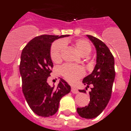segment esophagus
<instances>
[{
	"mask_svg": "<svg viewBox=\"0 0 131 131\" xmlns=\"http://www.w3.org/2000/svg\"><path fill=\"white\" fill-rule=\"evenodd\" d=\"M71 92L73 94H77L79 92L78 89L75 87H71Z\"/></svg>",
	"mask_w": 131,
	"mask_h": 131,
	"instance_id": "1",
	"label": "esophagus"
}]
</instances>
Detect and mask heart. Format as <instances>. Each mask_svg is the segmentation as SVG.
I'll use <instances>...</instances> for the list:
<instances>
[{"label": "heart", "mask_w": 131, "mask_h": 131, "mask_svg": "<svg viewBox=\"0 0 131 131\" xmlns=\"http://www.w3.org/2000/svg\"><path fill=\"white\" fill-rule=\"evenodd\" d=\"M66 41H58L52 45L50 50V57L54 63H58L62 60V54L65 48ZM74 47L83 56H86L91 53L92 48L87 40L85 39H77L73 42ZM60 73L69 83H73L77 79L83 77L84 70L81 66L73 65H63L60 69Z\"/></svg>", "instance_id": "b5f03b06"}]
</instances>
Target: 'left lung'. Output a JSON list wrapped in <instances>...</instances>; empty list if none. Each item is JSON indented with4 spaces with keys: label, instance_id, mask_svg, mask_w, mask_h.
Here are the masks:
<instances>
[{
    "label": "left lung",
    "instance_id": "8db88e82",
    "mask_svg": "<svg viewBox=\"0 0 131 131\" xmlns=\"http://www.w3.org/2000/svg\"><path fill=\"white\" fill-rule=\"evenodd\" d=\"M94 45L96 51V63L90 75L83 79V83L89 92L90 102L83 107H77L79 115L85 119L96 117L106 108L110 100L115 76L114 58L108 47L102 40L92 35H86ZM84 92V90H79Z\"/></svg>",
    "mask_w": 131,
    "mask_h": 131
}]
</instances>
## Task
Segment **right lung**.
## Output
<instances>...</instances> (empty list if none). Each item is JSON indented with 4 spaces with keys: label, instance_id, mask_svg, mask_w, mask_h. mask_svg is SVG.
Here are the masks:
<instances>
[{
    "label": "right lung",
    "instance_id": "obj_1",
    "mask_svg": "<svg viewBox=\"0 0 131 131\" xmlns=\"http://www.w3.org/2000/svg\"><path fill=\"white\" fill-rule=\"evenodd\" d=\"M69 36L43 35L36 37L21 52L19 73L23 93L30 108L39 116L54 115L58 110L61 98L71 91V86L63 79L60 78L56 89L47 83L53 67L50 57L52 43Z\"/></svg>",
    "mask_w": 131,
    "mask_h": 131
}]
</instances>
